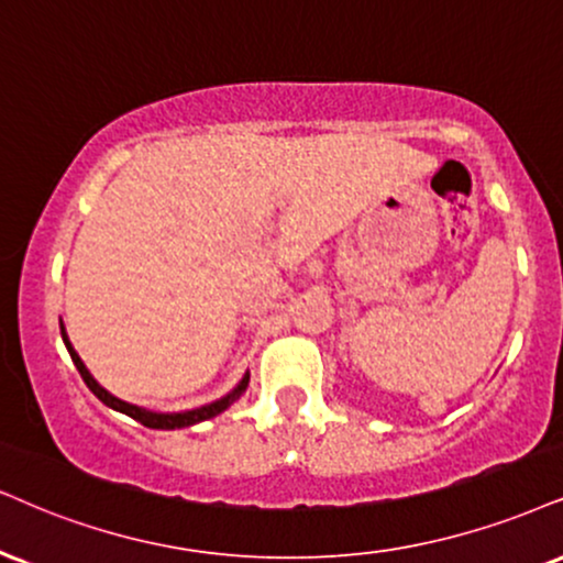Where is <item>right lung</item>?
I'll return each mask as SVG.
<instances>
[{"mask_svg": "<svg viewBox=\"0 0 563 563\" xmlns=\"http://www.w3.org/2000/svg\"><path fill=\"white\" fill-rule=\"evenodd\" d=\"M59 329H62V342H65L67 352H69V357H73L75 367H78V373L82 376V380H86V386L90 388V391H93L96 397H99L107 407H112V409H117V412L128 415V418L137 420V422H141V426H145V428H156V430H175V428H190V426H196V422H203V420L217 418V415L224 412L227 407H232L234 401H238V399L242 397V394H245V388H247V384H250V376L245 373V378H242L240 384L234 386L232 391L227 394V397H221V399H217V401H211V405H203V407H198V409H187V412H151V409L135 407V405H130V401H122V399H117L114 394H109L107 388H103V386L99 384V380H96L93 376H90L88 367L82 365L80 355H78V352L73 350V344H69L65 325H59Z\"/></svg>", "mask_w": 563, "mask_h": 563, "instance_id": "1", "label": "right lung"}]
</instances>
